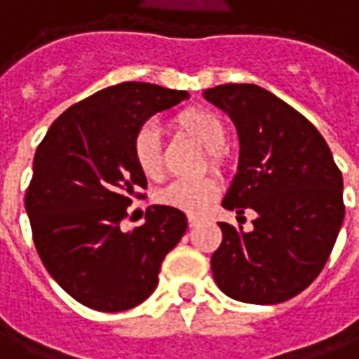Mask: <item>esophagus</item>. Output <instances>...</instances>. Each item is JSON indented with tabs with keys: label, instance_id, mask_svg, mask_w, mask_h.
Wrapping results in <instances>:
<instances>
[{
	"label": "esophagus",
	"instance_id": "esophagus-1",
	"mask_svg": "<svg viewBox=\"0 0 359 359\" xmlns=\"http://www.w3.org/2000/svg\"><path fill=\"white\" fill-rule=\"evenodd\" d=\"M200 219H202L200 215H188V225H190V227H196L198 223H200Z\"/></svg>",
	"mask_w": 359,
	"mask_h": 359
}]
</instances>
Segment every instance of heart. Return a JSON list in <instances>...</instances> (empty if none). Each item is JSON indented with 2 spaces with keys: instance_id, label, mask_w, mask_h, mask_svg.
Returning a JSON list of instances; mask_svg holds the SVG:
<instances>
[{
  "instance_id": "b5f03b06",
  "label": "heart",
  "mask_w": 359,
  "mask_h": 359,
  "mask_svg": "<svg viewBox=\"0 0 359 359\" xmlns=\"http://www.w3.org/2000/svg\"><path fill=\"white\" fill-rule=\"evenodd\" d=\"M175 124L208 149V163L212 169H222L225 165L223 147L227 144V128L223 120L208 109L192 107L177 114ZM134 161L144 177L157 180L163 175L161 137L157 128L147 124L140 128L132 144ZM219 194V184L215 179L175 180L157 192V202L187 214H200Z\"/></svg>"
}]
</instances>
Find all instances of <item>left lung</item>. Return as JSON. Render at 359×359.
<instances>
[{
    "mask_svg": "<svg viewBox=\"0 0 359 359\" xmlns=\"http://www.w3.org/2000/svg\"><path fill=\"white\" fill-rule=\"evenodd\" d=\"M204 97L239 134V167L222 205L257 212L252 231L219 223L212 255L217 287L237 302L274 305L320 274L344 219L342 172L302 112L252 83L217 85Z\"/></svg>",
    "mask_w": 359,
    "mask_h": 359,
    "instance_id": "8db88e82",
    "label": "left lung"
}]
</instances>
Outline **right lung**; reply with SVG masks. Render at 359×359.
<instances>
[{
  "instance_id": "add662e5",
  "label": "right lung",
  "mask_w": 359,
  "mask_h": 359,
  "mask_svg": "<svg viewBox=\"0 0 359 359\" xmlns=\"http://www.w3.org/2000/svg\"><path fill=\"white\" fill-rule=\"evenodd\" d=\"M187 91L126 81L75 102L40 142L25 194L40 260L75 302L116 313L145 302L163 258L187 231V215L154 205L122 231L132 198L147 180L134 161V136L149 116Z\"/></svg>"
}]
</instances>
